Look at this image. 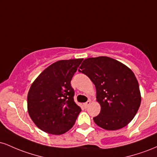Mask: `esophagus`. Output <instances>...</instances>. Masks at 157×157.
<instances>
[{
    "mask_svg": "<svg viewBox=\"0 0 157 157\" xmlns=\"http://www.w3.org/2000/svg\"><path fill=\"white\" fill-rule=\"evenodd\" d=\"M91 100H89V101H87L86 102H85V103L83 104L84 107H85V108H87L88 106H89V105H90V104H91Z\"/></svg>",
    "mask_w": 157,
    "mask_h": 157,
    "instance_id": "34e87169",
    "label": "esophagus"
}]
</instances>
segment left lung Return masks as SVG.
I'll return each instance as SVG.
<instances>
[{"label": "left lung", "instance_id": "obj_1", "mask_svg": "<svg viewBox=\"0 0 157 157\" xmlns=\"http://www.w3.org/2000/svg\"><path fill=\"white\" fill-rule=\"evenodd\" d=\"M80 72L87 75L96 88L101 107L94 121L102 128L114 131L125 127L137 113L141 94L134 72L120 61L105 56L85 59Z\"/></svg>", "mask_w": 157, "mask_h": 157}]
</instances>
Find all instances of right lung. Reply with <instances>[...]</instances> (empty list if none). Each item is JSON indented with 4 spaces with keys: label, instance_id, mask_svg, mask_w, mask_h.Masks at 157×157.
<instances>
[{
    "label": "right lung",
    "instance_id": "add662e5",
    "mask_svg": "<svg viewBox=\"0 0 157 157\" xmlns=\"http://www.w3.org/2000/svg\"><path fill=\"white\" fill-rule=\"evenodd\" d=\"M83 59L59 60L44 70L32 82L27 109L40 130L60 135L69 131L81 109L74 101L71 80Z\"/></svg>",
    "mask_w": 157,
    "mask_h": 157
}]
</instances>
